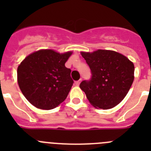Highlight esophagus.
<instances>
[{"label":"esophagus","mask_w":151,"mask_h":151,"mask_svg":"<svg viewBox=\"0 0 151 151\" xmlns=\"http://www.w3.org/2000/svg\"><path fill=\"white\" fill-rule=\"evenodd\" d=\"M81 82H82V80L81 79L78 80V81H76V82H75V85H76V86H78V85H80V83H81Z\"/></svg>","instance_id":"34e87169"}]
</instances>
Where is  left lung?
<instances>
[{"label": "left lung", "instance_id": "1", "mask_svg": "<svg viewBox=\"0 0 151 151\" xmlns=\"http://www.w3.org/2000/svg\"><path fill=\"white\" fill-rule=\"evenodd\" d=\"M91 71V79L83 81L80 88L95 108L108 110L118 105L134 81V63L114 50L81 51Z\"/></svg>", "mask_w": 151, "mask_h": 151}]
</instances>
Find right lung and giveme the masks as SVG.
<instances>
[{
  "mask_svg": "<svg viewBox=\"0 0 151 151\" xmlns=\"http://www.w3.org/2000/svg\"><path fill=\"white\" fill-rule=\"evenodd\" d=\"M72 54L41 49L28 55L19 65V87L33 106L48 110L65 101L73 84L71 69L65 66Z\"/></svg>",
  "mask_w": 151,
  "mask_h": 151,
  "instance_id": "right-lung-1",
  "label": "right lung"
}]
</instances>
